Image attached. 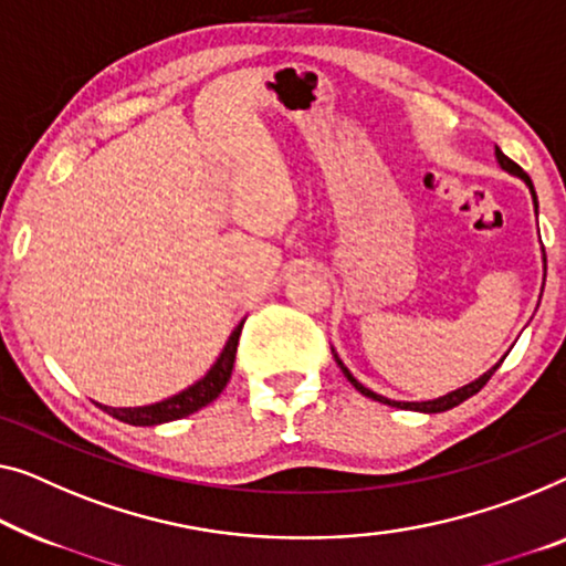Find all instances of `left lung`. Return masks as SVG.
I'll return each instance as SVG.
<instances>
[{"instance_id": "obj_1", "label": "left lung", "mask_w": 566, "mask_h": 566, "mask_svg": "<svg viewBox=\"0 0 566 566\" xmlns=\"http://www.w3.org/2000/svg\"><path fill=\"white\" fill-rule=\"evenodd\" d=\"M495 159H499V165L503 167L505 172L509 175H516V177H521V180L526 182V188L531 190V200H534V210H536V216H538V200H536V190H534V182H531V177L521 170V167L513 163V159H509L501 151V147H495ZM544 251V249H542ZM544 276H546V254H544ZM542 292H544V286H542ZM333 356H335V364L340 366V370L345 374V378H348V381L356 386V391H360L364 396H368V399H374V401H381V403H389V407H396V409H411V411H424V415H440V411H447V409H452V407H458V403H462L465 399H470L472 394H478L480 389H483V386L488 384V378H491L495 370H499V366L503 364V358L499 360V364H495L493 368H488L483 376H478L475 381H470V384H465V386H460V389H454V391H450V394H444V396H437V399H429V401H394V399H386V396H381V394H376V391H370V389H366L364 384L358 381L356 376L350 374L348 368H345V364L340 358H337V353L333 350Z\"/></svg>"}]
</instances>
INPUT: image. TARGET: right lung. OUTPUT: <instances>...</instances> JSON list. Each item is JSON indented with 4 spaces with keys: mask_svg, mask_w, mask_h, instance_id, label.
<instances>
[{
    "mask_svg": "<svg viewBox=\"0 0 566 566\" xmlns=\"http://www.w3.org/2000/svg\"><path fill=\"white\" fill-rule=\"evenodd\" d=\"M241 327H243V319L233 327V333L223 345L221 356H218L216 364L208 368V374L198 378V381L188 386V389H182L180 394L167 396L163 401L147 403V407H106V403H98V407L104 409L106 415H112L114 419L126 421V424H134V427H157V424H165V421L190 417L192 411H198L206 407V403L218 399L221 391L226 389V384H229L231 370L235 364V348H239Z\"/></svg>",
    "mask_w": 566,
    "mask_h": 566,
    "instance_id": "right-lung-1",
    "label": "right lung"
}]
</instances>
